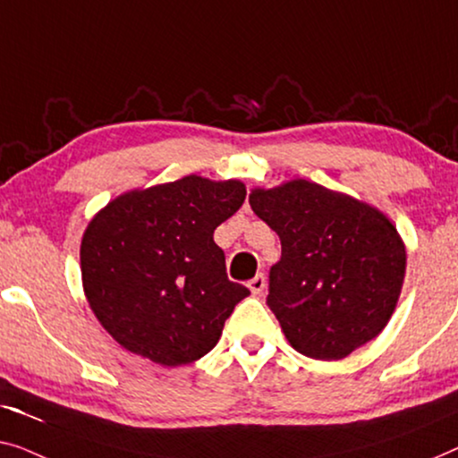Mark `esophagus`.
I'll use <instances>...</instances> for the list:
<instances>
[{
  "mask_svg": "<svg viewBox=\"0 0 458 458\" xmlns=\"http://www.w3.org/2000/svg\"><path fill=\"white\" fill-rule=\"evenodd\" d=\"M249 291L253 293V294H261L263 293V288H266V276L263 274H257L253 280H249Z\"/></svg>",
  "mask_w": 458,
  "mask_h": 458,
  "instance_id": "34e87169",
  "label": "esophagus"
}]
</instances>
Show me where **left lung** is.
<instances>
[{
	"label": "left lung",
	"instance_id": "1",
	"mask_svg": "<svg viewBox=\"0 0 458 458\" xmlns=\"http://www.w3.org/2000/svg\"><path fill=\"white\" fill-rule=\"evenodd\" d=\"M250 209L280 236L267 305L294 351L338 360L388 324L407 250L394 224L359 199L296 178L253 189Z\"/></svg>",
	"mask_w": 458,
	"mask_h": 458
}]
</instances>
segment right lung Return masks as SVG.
I'll return each mask as SVG.
<instances>
[{
    "label": "right lung",
    "instance_id": "1",
    "mask_svg": "<svg viewBox=\"0 0 458 458\" xmlns=\"http://www.w3.org/2000/svg\"><path fill=\"white\" fill-rule=\"evenodd\" d=\"M241 180L184 176L109 201L89 222L81 272L89 307L115 343L164 367L214 349L249 288L230 282L214 230L234 216Z\"/></svg>",
    "mask_w": 458,
    "mask_h": 458
}]
</instances>
